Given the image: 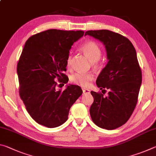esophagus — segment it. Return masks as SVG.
<instances>
[{"label": "esophagus", "mask_w": 156, "mask_h": 156, "mask_svg": "<svg viewBox=\"0 0 156 156\" xmlns=\"http://www.w3.org/2000/svg\"><path fill=\"white\" fill-rule=\"evenodd\" d=\"M83 92L84 94H89V93H90V91H89V89L83 88Z\"/></svg>", "instance_id": "1"}]
</instances>
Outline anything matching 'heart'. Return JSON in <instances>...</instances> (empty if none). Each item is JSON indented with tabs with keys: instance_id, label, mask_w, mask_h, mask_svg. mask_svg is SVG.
I'll return each mask as SVG.
<instances>
[{
	"instance_id": "b5f03b06",
	"label": "heart",
	"mask_w": 156,
	"mask_h": 156,
	"mask_svg": "<svg viewBox=\"0 0 156 156\" xmlns=\"http://www.w3.org/2000/svg\"><path fill=\"white\" fill-rule=\"evenodd\" d=\"M80 50L91 61V65L94 67L97 68L100 66V58L102 55V50L100 47L96 42L92 41H87L81 44ZM72 55H69L66 60V65L67 68H70L71 62H72ZM94 78V73L91 72H76L72 75L70 80L72 83L77 85L87 87L90 84L91 82Z\"/></svg>"
}]
</instances>
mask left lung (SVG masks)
<instances>
[{
  "label": "left lung",
  "instance_id": "obj_1",
  "mask_svg": "<svg viewBox=\"0 0 156 156\" xmlns=\"http://www.w3.org/2000/svg\"><path fill=\"white\" fill-rule=\"evenodd\" d=\"M86 35L103 43L109 60L96 80L102 93L91 91L94 102L89 112L98 126L113 130L127 122L135 109L142 83L141 69L136 49L127 38L107 30L87 31ZM107 89L108 96L104 97Z\"/></svg>",
  "mask_w": 156,
  "mask_h": 156
}]
</instances>
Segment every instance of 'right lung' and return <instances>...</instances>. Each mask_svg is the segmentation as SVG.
Here are the masks:
<instances>
[{
    "mask_svg": "<svg viewBox=\"0 0 156 156\" xmlns=\"http://www.w3.org/2000/svg\"><path fill=\"white\" fill-rule=\"evenodd\" d=\"M84 33L49 30L26 41L17 64L19 95L29 114L39 125L48 128L62 125L71 107L83 94L80 87L73 84L58 91L55 80L67 83L66 60L73 43Z\"/></svg>",
    "mask_w": 156,
    "mask_h": 156,
    "instance_id": "obj_1",
    "label": "right lung"
}]
</instances>
